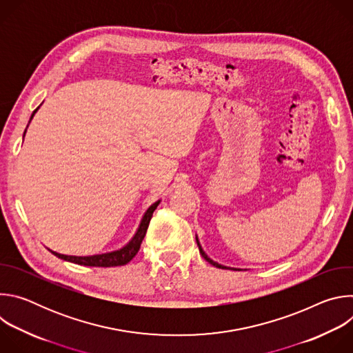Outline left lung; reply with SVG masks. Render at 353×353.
<instances>
[{
  "mask_svg": "<svg viewBox=\"0 0 353 353\" xmlns=\"http://www.w3.org/2000/svg\"><path fill=\"white\" fill-rule=\"evenodd\" d=\"M196 244H198V247H199V253H201V256H203V257H204V259H205V260H207L210 264H212V265H214V267H216V268H222V270H223V268H226V267H223V265H221V264H218V263L212 261V260H211V259H210V257H208V256L204 253V250L201 248V245H199V241H198V239H196ZM234 271H236V270H234Z\"/></svg>",
  "mask_w": 353,
  "mask_h": 353,
  "instance_id": "left-lung-1",
  "label": "left lung"
}]
</instances>
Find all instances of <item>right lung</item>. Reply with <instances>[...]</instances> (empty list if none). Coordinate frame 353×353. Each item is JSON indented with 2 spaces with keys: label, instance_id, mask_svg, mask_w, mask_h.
I'll return each instance as SVG.
<instances>
[{
  "label": "right lung",
  "instance_id": "obj_1",
  "mask_svg": "<svg viewBox=\"0 0 353 353\" xmlns=\"http://www.w3.org/2000/svg\"><path fill=\"white\" fill-rule=\"evenodd\" d=\"M37 110V109H36ZM36 110L33 112V114L36 113ZM32 114V117H33ZM30 117V120H32ZM159 205V201L158 203H155L154 205H150L148 208V211L145 212L143 218H142V222L139 225V229L138 232L135 233V236L132 237V240L123 248L117 250V251H113V253H106V254H97V256H89V257H75V256H64V254H59V253H54V251H52V253L61 259V260H65V261H70V263H75V264H79V265H86V267H119V265H125L128 264L139 251V247H141V243L146 234V230H148V226H149V222L150 219H152V215H154V211L157 210V207Z\"/></svg>",
  "mask_w": 353,
  "mask_h": 353
}]
</instances>
